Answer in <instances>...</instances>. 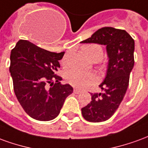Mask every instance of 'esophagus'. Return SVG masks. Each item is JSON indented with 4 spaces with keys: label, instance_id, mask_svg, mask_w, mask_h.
<instances>
[{
    "label": "esophagus",
    "instance_id": "esophagus-1",
    "mask_svg": "<svg viewBox=\"0 0 148 148\" xmlns=\"http://www.w3.org/2000/svg\"><path fill=\"white\" fill-rule=\"evenodd\" d=\"M82 91L80 90H78V89H74V93H76V94H78V93H80Z\"/></svg>",
    "mask_w": 148,
    "mask_h": 148
}]
</instances>
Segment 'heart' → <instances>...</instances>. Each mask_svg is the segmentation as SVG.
Masks as SVG:
<instances>
[{
	"instance_id": "heart-1",
	"label": "heart",
	"mask_w": 148,
	"mask_h": 148,
	"mask_svg": "<svg viewBox=\"0 0 148 148\" xmlns=\"http://www.w3.org/2000/svg\"><path fill=\"white\" fill-rule=\"evenodd\" d=\"M82 51L91 61H99L103 57L102 47L97 43H90L82 47ZM66 81L72 86L84 88L96 82L97 77L94 73H84L78 71H71L66 74Z\"/></svg>"
}]
</instances>
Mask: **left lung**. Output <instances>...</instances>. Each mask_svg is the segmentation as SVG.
Returning a JSON list of instances; mask_svg holds the SVG:
<instances>
[{"label": "left lung", "instance_id": "1", "mask_svg": "<svg viewBox=\"0 0 148 148\" xmlns=\"http://www.w3.org/2000/svg\"><path fill=\"white\" fill-rule=\"evenodd\" d=\"M81 42L106 46L109 66L106 78L99 86L103 92L91 93L92 101L82 109V114L87 121H106L116 111L127 91L135 62V42L126 31L105 27Z\"/></svg>", "mask_w": 148, "mask_h": 148}]
</instances>
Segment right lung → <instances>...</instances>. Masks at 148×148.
<instances>
[{
    "instance_id": "1",
    "label": "right lung",
    "mask_w": 148,
    "mask_h": 148,
    "mask_svg": "<svg viewBox=\"0 0 148 148\" xmlns=\"http://www.w3.org/2000/svg\"><path fill=\"white\" fill-rule=\"evenodd\" d=\"M64 54L48 51L24 39L12 50L9 71L15 94L24 111L35 120L55 119L73 93L72 86L62 84V77L55 74Z\"/></svg>"
}]
</instances>
